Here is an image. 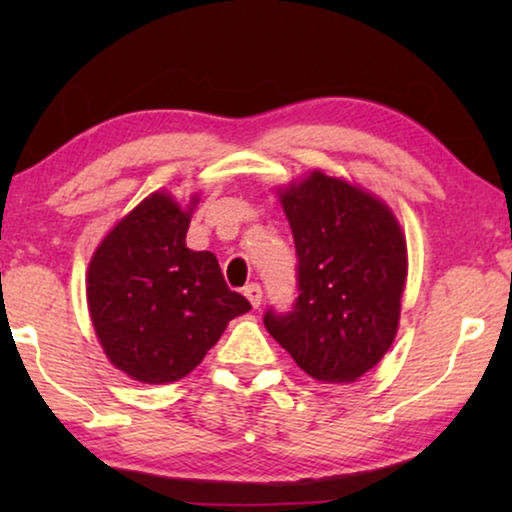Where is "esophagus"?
Listing matches in <instances>:
<instances>
[{
	"label": "esophagus",
	"mask_w": 512,
	"mask_h": 512,
	"mask_svg": "<svg viewBox=\"0 0 512 512\" xmlns=\"http://www.w3.org/2000/svg\"><path fill=\"white\" fill-rule=\"evenodd\" d=\"M244 296L249 298V303H251V307H261V300H263V289L258 284H249V286H244Z\"/></svg>",
	"instance_id": "esophagus-1"
}]
</instances>
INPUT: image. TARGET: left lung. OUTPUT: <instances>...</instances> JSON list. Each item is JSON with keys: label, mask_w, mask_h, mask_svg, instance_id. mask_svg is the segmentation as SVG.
<instances>
[{"label": "left lung", "mask_w": 512, "mask_h": 512, "mask_svg": "<svg viewBox=\"0 0 512 512\" xmlns=\"http://www.w3.org/2000/svg\"><path fill=\"white\" fill-rule=\"evenodd\" d=\"M298 256L291 312H265L268 333L319 382L359 380L389 352L401 319L408 247L380 198L314 170L279 191Z\"/></svg>", "instance_id": "left-lung-1"}]
</instances>
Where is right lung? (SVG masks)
Masks as SVG:
<instances>
[{"label":"right lung","instance_id":"right-lung-1","mask_svg":"<svg viewBox=\"0 0 512 512\" xmlns=\"http://www.w3.org/2000/svg\"><path fill=\"white\" fill-rule=\"evenodd\" d=\"M195 202L181 209L170 193H151L109 230L88 265L97 338L107 359L137 382L186 377L228 321L251 310L228 289L212 251L186 247Z\"/></svg>","mask_w":512,"mask_h":512}]
</instances>
